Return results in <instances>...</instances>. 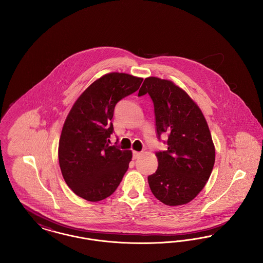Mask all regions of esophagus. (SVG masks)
I'll use <instances>...</instances> for the list:
<instances>
[{
	"mask_svg": "<svg viewBox=\"0 0 263 263\" xmlns=\"http://www.w3.org/2000/svg\"><path fill=\"white\" fill-rule=\"evenodd\" d=\"M141 155H142V153H141V152H136V151H133V159H134V160L139 159V158L141 157Z\"/></svg>",
	"mask_w": 263,
	"mask_h": 263,
	"instance_id": "34e87169",
	"label": "esophagus"
}]
</instances>
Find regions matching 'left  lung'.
<instances>
[{
  "label": "left lung",
  "instance_id": "1",
  "mask_svg": "<svg viewBox=\"0 0 263 263\" xmlns=\"http://www.w3.org/2000/svg\"><path fill=\"white\" fill-rule=\"evenodd\" d=\"M148 93L154 103L156 130L167 133V150L157 152L159 166L148 176L151 191L168 206L194 199L208 181L215 147L198 105L172 81L146 78L138 96Z\"/></svg>",
  "mask_w": 263,
  "mask_h": 263
}]
</instances>
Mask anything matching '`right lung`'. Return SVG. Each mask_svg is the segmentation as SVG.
<instances>
[{
	"instance_id": "add662e5",
	"label": "right lung",
	"mask_w": 263,
	"mask_h": 263,
	"mask_svg": "<svg viewBox=\"0 0 263 263\" xmlns=\"http://www.w3.org/2000/svg\"><path fill=\"white\" fill-rule=\"evenodd\" d=\"M142 78L109 73L95 81L76 100L63 126L58 158L67 185L78 196L97 202L120 184L131 151L109 146L111 119L119 100L135 92Z\"/></svg>"
}]
</instances>
